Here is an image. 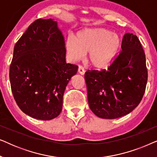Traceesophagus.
<instances>
[{"label":"esophagus","mask_w":157,"mask_h":157,"mask_svg":"<svg viewBox=\"0 0 157 157\" xmlns=\"http://www.w3.org/2000/svg\"><path fill=\"white\" fill-rule=\"evenodd\" d=\"M78 71L79 74H80L81 75H83L85 74V71H84V68H83L82 66H81V65L78 66Z\"/></svg>","instance_id":"obj_1"}]
</instances>
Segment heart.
<instances>
[{
  "instance_id": "heart-1",
  "label": "heart",
  "mask_w": 157,
  "mask_h": 157,
  "mask_svg": "<svg viewBox=\"0 0 157 157\" xmlns=\"http://www.w3.org/2000/svg\"><path fill=\"white\" fill-rule=\"evenodd\" d=\"M121 38L106 29H86L66 41V51L74 60L88 53L87 63L95 69L108 67L121 46Z\"/></svg>"
}]
</instances>
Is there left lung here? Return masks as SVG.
<instances>
[{"instance_id": "left-lung-1", "label": "left lung", "mask_w": 157, "mask_h": 157, "mask_svg": "<svg viewBox=\"0 0 157 157\" xmlns=\"http://www.w3.org/2000/svg\"><path fill=\"white\" fill-rule=\"evenodd\" d=\"M84 77L94 114L113 119L129 113L142 99L148 78L145 53L138 37L126 33L121 51L108 68L88 70Z\"/></svg>"}]
</instances>
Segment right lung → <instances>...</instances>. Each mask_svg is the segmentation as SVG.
Here are the masks:
<instances>
[{
    "label": "right lung",
    "instance_id": "1",
    "mask_svg": "<svg viewBox=\"0 0 157 157\" xmlns=\"http://www.w3.org/2000/svg\"><path fill=\"white\" fill-rule=\"evenodd\" d=\"M77 70L78 66L66 62L65 41L56 21L37 19L14 47L9 78L17 105L33 119L57 117L66 86Z\"/></svg>",
    "mask_w": 157,
    "mask_h": 157
}]
</instances>
